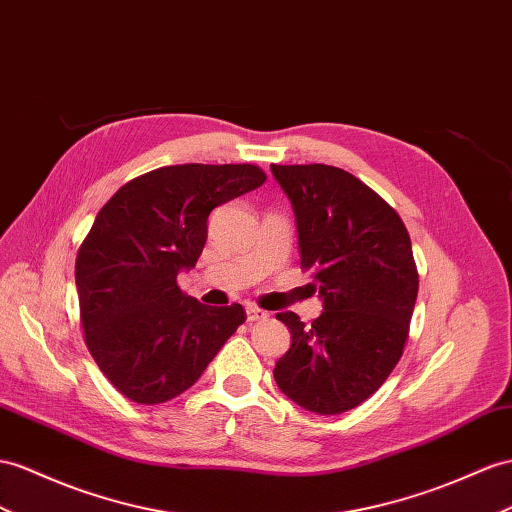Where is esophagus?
<instances>
[{"mask_svg": "<svg viewBox=\"0 0 512 512\" xmlns=\"http://www.w3.org/2000/svg\"><path fill=\"white\" fill-rule=\"evenodd\" d=\"M266 318H268V313L264 309L253 307V305L246 307V320L248 322H259V320H266Z\"/></svg>", "mask_w": 512, "mask_h": 512, "instance_id": "34e87169", "label": "esophagus"}]
</instances>
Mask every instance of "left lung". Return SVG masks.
I'll list each match as a JSON object with an SVG mask.
<instances>
[{"instance_id": "8db88e82", "label": "left lung", "mask_w": 512, "mask_h": 512, "mask_svg": "<svg viewBox=\"0 0 512 512\" xmlns=\"http://www.w3.org/2000/svg\"><path fill=\"white\" fill-rule=\"evenodd\" d=\"M292 203L300 266L324 311L309 326L277 313L292 333L274 381L305 411L339 415L381 387L402 357L417 298L409 231L355 175L326 164L270 166Z\"/></svg>"}]
</instances>
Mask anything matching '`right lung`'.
Wrapping results in <instances>:
<instances>
[{"label":"right lung","mask_w":512,"mask_h":512,"mask_svg":"<svg viewBox=\"0 0 512 512\" xmlns=\"http://www.w3.org/2000/svg\"><path fill=\"white\" fill-rule=\"evenodd\" d=\"M264 181L253 164L164 166L101 207L75 285L90 355L131 402L162 404L190 389L246 320L242 305L186 296L177 274L201 257L212 209Z\"/></svg>","instance_id":"right-lung-1"}]
</instances>
